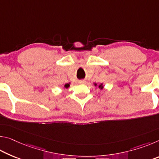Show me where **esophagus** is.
Listing matches in <instances>:
<instances>
[{
	"instance_id": "1",
	"label": "esophagus",
	"mask_w": 159,
	"mask_h": 159,
	"mask_svg": "<svg viewBox=\"0 0 159 159\" xmlns=\"http://www.w3.org/2000/svg\"><path fill=\"white\" fill-rule=\"evenodd\" d=\"M79 83H85V80H79Z\"/></svg>"
}]
</instances>
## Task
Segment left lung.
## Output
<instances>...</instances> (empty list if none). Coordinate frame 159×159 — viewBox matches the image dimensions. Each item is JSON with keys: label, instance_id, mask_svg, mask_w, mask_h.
Instances as JSON below:
<instances>
[{"label": "left lung", "instance_id": "obj_1", "mask_svg": "<svg viewBox=\"0 0 159 159\" xmlns=\"http://www.w3.org/2000/svg\"><path fill=\"white\" fill-rule=\"evenodd\" d=\"M99 88H103V86H102V85H100L99 86Z\"/></svg>", "mask_w": 159, "mask_h": 159}]
</instances>
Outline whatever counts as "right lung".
I'll return each mask as SVG.
<instances>
[{"label":"right lung","mask_w":159,"mask_h":159,"mask_svg":"<svg viewBox=\"0 0 159 159\" xmlns=\"http://www.w3.org/2000/svg\"><path fill=\"white\" fill-rule=\"evenodd\" d=\"M64 87H65L66 88H69V83H67V84H66L65 85H64Z\"/></svg>","instance_id":"obj_1"}]
</instances>
